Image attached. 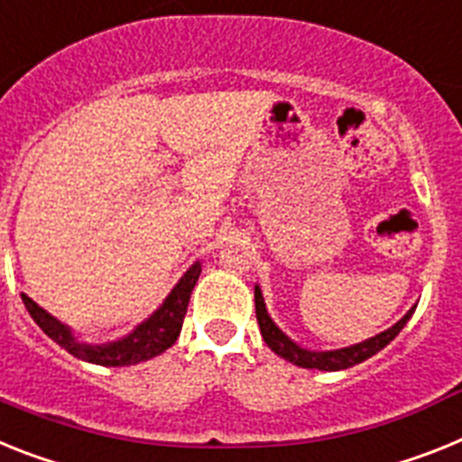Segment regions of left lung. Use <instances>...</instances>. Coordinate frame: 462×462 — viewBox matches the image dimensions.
Wrapping results in <instances>:
<instances>
[{
    "label": "left lung",
    "mask_w": 462,
    "mask_h": 462,
    "mask_svg": "<svg viewBox=\"0 0 462 462\" xmlns=\"http://www.w3.org/2000/svg\"><path fill=\"white\" fill-rule=\"evenodd\" d=\"M255 296V317H258V327H261L263 340L267 343V347L274 352V355L284 356L286 362L296 364V366H303V369H319V371H340V369H350L355 364H362L364 359L378 355V352L390 345V340H394L399 336V331L406 327V321L411 319L416 305L406 312L402 319L394 324V327L385 328L383 333L374 336V338H366L362 343L350 345V347H340V350H308V347H300L298 343L286 336L282 328L273 321V317L267 315L265 300H263V291L261 286L255 284L254 289Z\"/></svg>",
    "instance_id": "left-lung-1"
}]
</instances>
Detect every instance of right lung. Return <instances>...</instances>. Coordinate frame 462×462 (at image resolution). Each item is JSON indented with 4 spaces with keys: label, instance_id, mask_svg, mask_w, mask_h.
<instances>
[{
    "label": "right lung",
    "instance_id": "1",
    "mask_svg": "<svg viewBox=\"0 0 462 462\" xmlns=\"http://www.w3.org/2000/svg\"><path fill=\"white\" fill-rule=\"evenodd\" d=\"M201 273V263L197 261L195 265H189L188 273L178 279V284L173 286L171 293L164 298V303L154 310L152 315L141 321L131 333L122 336L117 340H107V343H87L75 336V331L49 315L44 308L34 303L32 298L21 293L23 303H25L27 312L37 321V327L60 347L75 355L77 359L88 364H98V366H131V364H141L152 359V356L162 355L169 350L180 336L183 328L185 312H188L189 296L195 289L197 279Z\"/></svg>",
    "mask_w": 462,
    "mask_h": 462
}]
</instances>
